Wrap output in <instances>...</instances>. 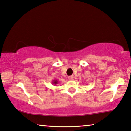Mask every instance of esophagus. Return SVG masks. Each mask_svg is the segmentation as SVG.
<instances>
[{
  "mask_svg": "<svg viewBox=\"0 0 131 131\" xmlns=\"http://www.w3.org/2000/svg\"><path fill=\"white\" fill-rule=\"evenodd\" d=\"M68 79H69V80L70 81L73 80V76H69V77H68Z\"/></svg>",
  "mask_w": 131,
  "mask_h": 131,
  "instance_id": "obj_1",
  "label": "esophagus"
}]
</instances>
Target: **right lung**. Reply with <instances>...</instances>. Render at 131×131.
<instances>
[{
    "label": "right lung",
    "mask_w": 131,
    "mask_h": 131,
    "mask_svg": "<svg viewBox=\"0 0 131 131\" xmlns=\"http://www.w3.org/2000/svg\"><path fill=\"white\" fill-rule=\"evenodd\" d=\"M52 84H54V85H56V84H58V81L57 80H53V81H52Z\"/></svg>",
    "instance_id": "right-lung-1"
}]
</instances>
